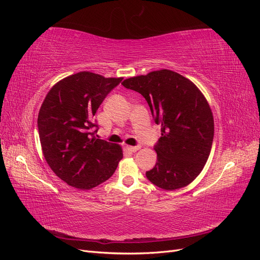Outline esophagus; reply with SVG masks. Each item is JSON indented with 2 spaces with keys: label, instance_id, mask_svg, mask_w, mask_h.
I'll use <instances>...</instances> for the list:
<instances>
[{
  "label": "esophagus",
  "instance_id": "34e87169",
  "mask_svg": "<svg viewBox=\"0 0 260 260\" xmlns=\"http://www.w3.org/2000/svg\"><path fill=\"white\" fill-rule=\"evenodd\" d=\"M125 148H127V151H129V152H131V153H135V152L139 151L140 146H127Z\"/></svg>",
  "mask_w": 260,
  "mask_h": 260
}]
</instances>
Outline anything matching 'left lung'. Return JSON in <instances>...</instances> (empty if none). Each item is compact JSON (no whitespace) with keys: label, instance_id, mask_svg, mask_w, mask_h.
I'll return each mask as SVG.
<instances>
[{"label":"left lung","instance_id":"left-lung-1","mask_svg":"<svg viewBox=\"0 0 260 260\" xmlns=\"http://www.w3.org/2000/svg\"><path fill=\"white\" fill-rule=\"evenodd\" d=\"M124 88L142 94L161 137L157 161L146 178L162 190L190 184L208 159L214 140V117L207 100L187 78L169 69L123 80Z\"/></svg>","mask_w":260,"mask_h":260}]
</instances>
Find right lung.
<instances>
[{
    "label": "right lung",
    "instance_id": "right-lung-1",
    "mask_svg": "<svg viewBox=\"0 0 260 260\" xmlns=\"http://www.w3.org/2000/svg\"><path fill=\"white\" fill-rule=\"evenodd\" d=\"M122 78L80 72L52 86L38 116L43 156L68 185L90 190L111 178L122 158L120 145L95 137L93 116Z\"/></svg>",
    "mask_w": 260,
    "mask_h": 260
}]
</instances>
